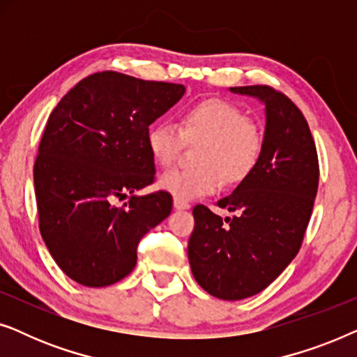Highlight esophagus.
<instances>
[{
    "instance_id": "esophagus-1",
    "label": "esophagus",
    "mask_w": 357,
    "mask_h": 357,
    "mask_svg": "<svg viewBox=\"0 0 357 357\" xmlns=\"http://www.w3.org/2000/svg\"><path fill=\"white\" fill-rule=\"evenodd\" d=\"M174 208L175 209H190V203L183 202L180 198H174Z\"/></svg>"
}]
</instances>
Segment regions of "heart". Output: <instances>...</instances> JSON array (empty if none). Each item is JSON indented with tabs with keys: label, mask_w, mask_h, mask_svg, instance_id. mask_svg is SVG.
<instances>
[{
	"label": "heart",
	"mask_w": 357,
	"mask_h": 357,
	"mask_svg": "<svg viewBox=\"0 0 357 357\" xmlns=\"http://www.w3.org/2000/svg\"><path fill=\"white\" fill-rule=\"evenodd\" d=\"M199 141L197 167L172 169L160 177V188L175 198L193 199L214 193L222 180L241 183L257 167L263 133L242 109L224 99H204L182 110L178 128L158 121L148 130L146 143L155 164L169 167L183 146Z\"/></svg>",
	"instance_id": "1"
}]
</instances>
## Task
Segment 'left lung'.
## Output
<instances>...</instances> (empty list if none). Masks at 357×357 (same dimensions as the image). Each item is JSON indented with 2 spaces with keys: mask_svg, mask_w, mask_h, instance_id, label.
Returning <instances> with one entry per match:
<instances>
[{
  "mask_svg": "<svg viewBox=\"0 0 357 357\" xmlns=\"http://www.w3.org/2000/svg\"><path fill=\"white\" fill-rule=\"evenodd\" d=\"M265 104L266 126L257 167L218 206L236 213L222 219L193 208L188 260L195 280L224 301L255 296L294 260L310 221L319 158L310 128L289 97L270 86L231 87Z\"/></svg>",
  "mask_w": 357,
  "mask_h": 357,
  "instance_id": "left-lung-1",
  "label": "left lung"
}]
</instances>
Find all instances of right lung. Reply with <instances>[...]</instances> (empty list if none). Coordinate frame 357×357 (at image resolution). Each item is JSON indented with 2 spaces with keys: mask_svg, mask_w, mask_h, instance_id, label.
<instances>
[{
  "mask_svg": "<svg viewBox=\"0 0 357 357\" xmlns=\"http://www.w3.org/2000/svg\"><path fill=\"white\" fill-rule=\"evenodd\" d=\"M185 86L102 71L77 82L48 116L33 165L38 227L66 276L87 287L123 280L172 197L135 192L155 178L146 135ZM129 202L116 207V199Z\"/></svg>",
  "mask_w": 357,
  "mask_h": 357,
  "instance_id": "1",
  "label": "right lung"
}]
</instances>
